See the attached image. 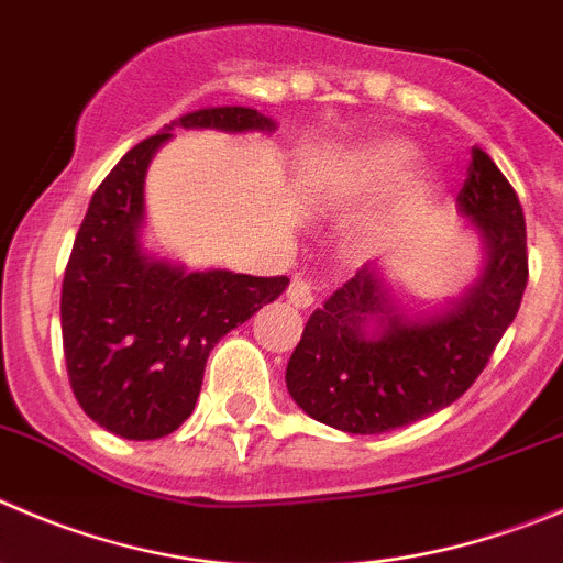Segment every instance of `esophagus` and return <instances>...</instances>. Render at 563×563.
<instances>
[{
  "mask_svg": "<svg viewBox=\"0 0 563 563\" xmlns=\"http://www.w3.org/2000/svg\"><path fill=\"white\" fill-rule=\"evenodd\" d=\"M287 298H290L292 307H298V309L312 307V301H314L312 282H307V278H292L290 287H287Z\"/></svg>",
  "mask_w": 563,
  "mask_h": 563,
  "instance_id": "1",
  "label": "esophagus"
}]
</instances>
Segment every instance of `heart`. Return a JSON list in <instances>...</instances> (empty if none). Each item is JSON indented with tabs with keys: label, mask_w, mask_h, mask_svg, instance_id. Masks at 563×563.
<instances>
[{
	"label": "heart",
	"mask_w": 563,
	"mask_h": 563,
	"mask_svg": "<svg viewBox=\"0 0 563 563\" xmlns=\"http://www.w3.org/2000/svg\"><path fill=\"white\" fill-rule=\"evenodd\" d=\"M406 159H409V148L400 146V143H376V146L356 154L351 176L358 185H382L404 168Z\"/></svg>",
	"instance_id": "heart-1"
}]
</instances>
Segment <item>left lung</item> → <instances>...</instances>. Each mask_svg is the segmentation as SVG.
<instances>
[{"mask_svg": "<svg viewBox=\"0 0 563 563\" xmlns=\"http://www.w3.org/2000/svg\"><path fill=\"white\" fill-rule=\"evenodd\" d=\"M456 201L484 234L478 282L445 312L409 320L376 271L358 267L309 314L287 362V389L309 417L347 433H384L445 409L481 376L528 285L526 216L478 146Z\"/></svg>", "mask_w": 563, "mask_h": 563, "instance_id": "obj_1", "label": "left lung"}]
</instances>
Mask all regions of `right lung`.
Listing matches in <instances>:
<instances>
[{
	"instance_id": "1",
	"label": "right lung",
	"mask_w": 563,
	"mask_h": 563,
	"mask_svg": "<svg viewBox=\"0 0 563 563\" xmlns=\"http://www.w3.org/2000/svg\"><path fill=\"white\" fill-rule=\"evenodd\" d=\"M176 126L271 132L251 107L187 112L118 159L96 187L63 276V353L85 415L124 439H159L196 406L210 351L290 285L287 276L192 271L143 254V176Z\"/></svg>"
}]
</instances>
